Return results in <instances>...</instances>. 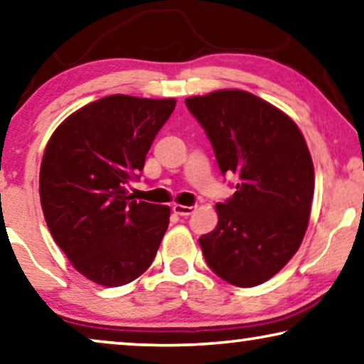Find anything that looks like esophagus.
Masks as SVG:
<instances>
[{
  "label": "esophagus",
  "instance_id": "obj_1",
  "mask_svg": "<svg viewBox=\"0 0 364 364\" xmlns=\"http://www.w3.org/2000/svg\"><path fill=\"white\" fill-rule=\"evenodd\" d=\"M173 210L178 215H191L196 210V205H181V204H173Z\"/></svg>",
  "mask_w": 364,
  "mask_h": 364
}]
</instances>
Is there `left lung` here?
Wrapping results in <instances>:
<instances>
[{
    "mask_svg": "<svg viewBox=\"0 0 364 364\" xmlns=\"http://www.w3.org/2000/svg\"><path fill=\"white\" fill-rule=\"evenodd\" d=\"M234 196L215 204L217 227L199 238L209 268L227 283L252 287L294 257L307 230L314 165L299 127L283 111L242 90L188 97Z\"/></svg>",
    "mask_w": 364,
    "mask_h": 364,
    "instance_id": "left-lung-1",
    "label": "left lung"
}]
</instances>
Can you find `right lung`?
<instances>
[{"label":"right lung","instance_id":"add662e5","mask_svg":"<svg viewBox=\"0 0 364 364\" xmlns=\"http://www.w3.org/2000/svg\"><path fill=\"white\" fill-rule=\"evenodd\" d=\"M175 100L111 95L57 127L41 165V204L53 240L81 274L107 287L127 284L154 262L170 208L134 200L156 134Z\"/></svg>","mask_w":364,"mask_h":364}]
</instances>
